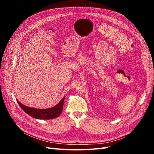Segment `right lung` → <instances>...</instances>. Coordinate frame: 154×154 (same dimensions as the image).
<instances>
[{
    "mask_svg": "<svg viewBox=\"0 0 154 154\" xmlns=\"http://www.w3.org/2000/svg\"><path fill=\"white\" fill-rule=\"evenodd\" d=\"M64 100L65 97H63L62 100L56 106L52 107V108L45 109L31 108V107L27 106L22 104L18 100L17 101L22 109L31 117L39 119H51L58 117L60 114L62 113Z\"/></svg>",
    "mask_w": 154,
    "mask_h": 154,
    "instance_id": "add662e5",
    "label": "right lung"
}]
</instances>
